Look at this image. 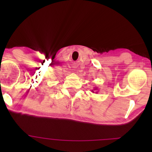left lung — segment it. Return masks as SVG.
Masks as SVG:
<instances>
[{
	"label": "left lung",
	"instance_id": "obj_1",
	"mask_svg": "<svg viewBox=\"0 0 152 152\" xmlns=\"http://www.w3.org/2000/svg\"><path fill=\"white\" fill-rule=\"evenodd\" d=\"M98 91V88H97L96 87H94V90H92L91 91L93 92V93H94V92H96V94H97V93H98V91Z\"/></svg>",
	"mask_w": 152,
	"mask_h": 152
}]
</instances>
